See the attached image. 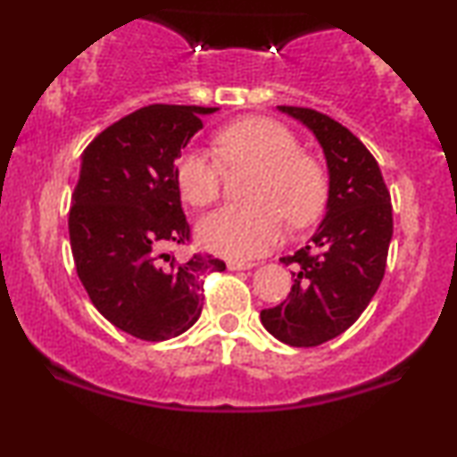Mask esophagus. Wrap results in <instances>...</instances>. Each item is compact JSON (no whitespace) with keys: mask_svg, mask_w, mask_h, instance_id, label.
<instances>
[{"mask_svg":"<svg viewBox=\"0 0 457 457\" xmlns=\"http://www.w3.org/2000/svg\"><path fill=\"white\" fill-rule=\"evenodd\" d=\"M255 264L253 262H228V268L230 270H249V268H253Z\"/></svg>","mask_w":457,"mask_h":457,"instance_id":"34e87169","label":"esophagus"}]
</instances>
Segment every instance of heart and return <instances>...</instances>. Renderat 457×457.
Instances as JSON below:
<instances>
[{
  "label": "heart",
  "instance_id": "obj_1",
  "mask_svg": "<svg viewBox=\"0 0 457 457\" xmlns=\"http://www.w3.org/2000/svg\"><path fill=\"white\" fill-rule=\"evenodd\" d=\"M214 152L227 166L258 168L247 205H224L199 222V239L212 252L247 260L277 245L283 214L303 227L320 214L327 199V174L318 160L299 152L297 137L268 118H243L214 137ZM204 149H189L177 162V185L191 205H208L220 193L222 166Z\"/></svg>",
  "mask_w": 457,
  "mask_h": 457
}]
</instances>
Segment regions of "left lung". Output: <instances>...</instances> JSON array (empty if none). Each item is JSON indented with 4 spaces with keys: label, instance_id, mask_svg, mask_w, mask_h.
<instances>
[{
    "label": "left lung",
    "instance_id": "8db88e82",
    "mask_svg": "<svg viewBox=\"0 0 457 457\" xmlns=\"http://www.w3.org/2000/svg\"><path fill=\"white\" fill-rule=\"evenodd\" d=\"M305 124L328 166L327 214L310 243L280 258L293 266L289 297L260 312L272 337L293 347L322 345L352 327L385 277L393 237L391 195L364 143L333 118L278 105Z\"/></svg>",
    "mask_w": 457,
    "mask_h": 457
}]
</instances>
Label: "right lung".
I'll return each mask as SVG.
<instances>
[{"mask_svg": "<svg viewBox=\"0 0 457 457\" xmlns=\"http://www.w3.org/2000/svg\"><path fill=\"white\" fill-rule=\"evenodd\" d=\"M218 108L155 104L120 118L80 155L68 216L77 274L99 314L143 341H166L197 322L205 272L227 264L166 253L191 237L177 160Z\"/></svg>", "mask_w": 457, "mask_h": 457, "instance_id": "1", "label": "right lung"}]
</instances>
